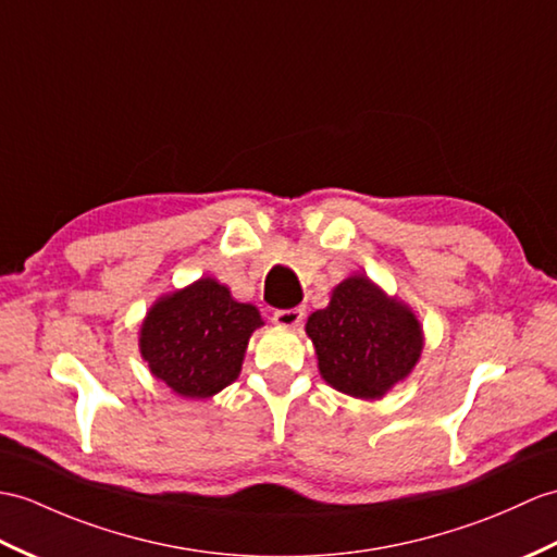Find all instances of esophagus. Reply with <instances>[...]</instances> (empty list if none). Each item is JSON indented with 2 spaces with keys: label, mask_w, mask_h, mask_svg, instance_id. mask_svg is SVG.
<instances>
[{
  "label": "esophagus",
  "mask_w": 557,
  "mask_h": 557,
  "mask_svg": "<svg viewBox=\"0 0 557 557\" xmlns=\"http://www.w3.org/2000/svg\"><path fill=\"white\" fill-rule=\"evenodd\" d=\"M304 315H306L304 308H287V310H277L273 315V322L277 327H299Z\"/></svg>",
  "instance_id": "obj_1"
}]
</instances>
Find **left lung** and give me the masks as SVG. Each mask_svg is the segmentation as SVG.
<instances>
[{
    "mask_svg": "<svg viewBox=\"0 0 557 557\" xmlns=\"http://www.w3.org/2000/svg\"><path fill=\"white\" fill-rule=\"evenodd\" d=\"M320 377L360 400H380L416 370L424 348L420 320L408 304L366 275L332 289L330 304L308 315Z\"/></svg>",
    "mask_w": 557,
    "mask_h": 557,
    "instance_id": "8db88e82",
    "label": "left lung"
}]
</instances>
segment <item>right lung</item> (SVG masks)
Here are the masks:
<instances>
[{"label":"right lung","mask_w":557,"mask_h":557,"mask_svg":"<svg viewBox=\"0 0 557 557\" xmlns=\"http://www.w3.org/2000/svg\"><path fill=\"white\" fill-rule=\"evenodd\" d=\"M258 327L263 318L253 304L235 301L213 277H199L151 304L139 327V354L173 394L211 398L239 377Z\"/></svg>","instance_id":"1"}]
</instances>
